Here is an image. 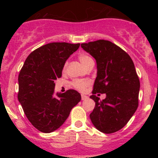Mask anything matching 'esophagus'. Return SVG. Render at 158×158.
I'll list each match as a JSON object with an SVG mask.
<instances>
[{"mask_svg": "<svg viewBox=\"0 0 158 158\" xmlns=\"http://www.w3.org/2000/svg\"><path fill=\"white\" fill-rule=\"evenodd\" d=\"M81 98H82V100H85L88 98V96H86L85 95H81Z\"/></svg>", "mask_w": 158, "mask_h": 158, "instance_id": "esophagus-1", "label": "esophagus"}]
</instances>
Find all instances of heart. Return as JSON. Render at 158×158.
I'll list each match as a JSON object with an SVG mask.
<instances>
[{"instance_id":"heart-1","label":"heart","mask_w":158,"mask_h":158,"mask_svg":"<svg viewBox=\"0 0 158 158\" xmlns=\"http://www.w3.org/2000/svg\"><path fill=\"white\" fill-rule=\"evenodd\" d=\"M78 58H79V60L80 61V63H82L84 67H85L89 63L93 62L92 59L89 55H87L85 53L79 54ZM65 67H66V66H64V69ZM89 84H90V81L86 80V79H75V80H73L72 82V85L75 89H78V90L81 91V92L85 91Z\"/></svg>"}]
</instances>
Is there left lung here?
Instances as JSON below:
<instances>
[{"mask_svg":"<svg viewBox=\"0 0 158 158\" xmlns=\"http://www.w3.org/2000/svg\"><path fill=\"white\" fill-rule=\"evenodd\" d=\"M81 47L97 63L90 96L95 106L89 117L98 131L114 133L126 125L138 109L140 81L135 65L125 51L109 40H99ZM97 93H106V98L100 101Z\"/></svg>","mask_w":158,"mask_h":158,"instance_id":"1","label":"left lung"}]
</instances>
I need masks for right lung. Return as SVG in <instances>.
Listing matches in <instances>:
<instances>
[{"label":"right lung","instance_id":"1","mask_svg":"<svg viewBox=\"0 0 158 158\" xmlns=\"http://www.w3.org/2000/svg\"><path fill=\"white\" fill-rule=\"evenodd\" d=\"M80 44L50 43L33 50L18 76V100L27 118L40 131L50 133L69 117L81 100L77 91L54 95V80L62 76L65 63Z\"/></svg>","mask_w":158,"mask_h":158}]
</instances>
